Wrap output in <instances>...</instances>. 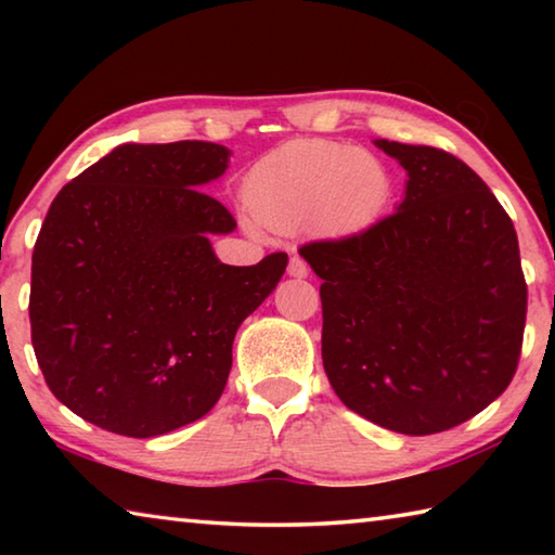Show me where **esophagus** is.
I'll use <instances>...</instances> for the list:
<instances>
[{"label": "esophagus", "instance_id": "esophagus-1", "mask_svg": "<svg viewBox=\"0 0 555 555\" xmlns=\"http://www.w3.org/2000/svg\"><path fill=\"white\" fill-rule=\"evenodd\" d=\"M288 274L296 279H306L308 276V264L300 257H291L288 261Z\"/></svg>", "mask_w": 555, "mask_h": 555}]
</instances>
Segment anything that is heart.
Returning a JSON list of instances; mask_svg holds the SVG:
<instances>
[{"label": "heart", "mask_w": 555, "mask_h": 555, "mask_svg": "<svg viewBox=\"0 0 555 555\" xmlns=\"http://www.w3.org/2000/svg\"><path fill=\"white\" fill-rule=\"evenodd\" d=\"M389 171L362 149L298 139L259 158L244 181V201L269 230L313 224L327 234L370 224L389 198Z\"/></svg>", "instance_id": "obj_1"}]
</instances>
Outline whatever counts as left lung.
<instances>
[{
	"instance_id": "8db88e82",
	"label": "left lung",
	"mask_w": 555,
	"mask_h": 555,
	"mask_svg": "<svg viewBox=\"0 0 555 555\" xmlns=\"http://www.w3.org/2000/svg\"><path fill=\"white\" fill-rule=\"evenodd\" d=\"M374 144L409 173L399 210L298 251L323 279L321 350L337 397L382 428L430 436L509 387L526 323L519 242L457 156Z\"/></svg>"
}]
</instances>
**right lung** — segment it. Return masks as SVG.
<instances>
[{"instance_id": "obj_1", "label": "right lung", "mask_w": 555, "mask_h": 555, "mask_svg": "<svg viewBox=\"0 0 555 555\" xmlns=\"http://www.w3.org/2000/svg\"><path fill=\"white\" fill-rule=\"evenodd\" d=\"M210 142L121 144L55 195L31 257V343L53 397L80 418L152 438L203 418L232 340L288 257H215L237 222L201 191L228 168Z\"/></svg>"}]
</instances>
